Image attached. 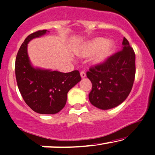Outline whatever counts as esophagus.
Returning a JSON list of instances; mask_svg holds the SVG:
<instances>
[{"label":"esophagus","mask_w":155,"mask_h":155,"mask_svg":"<svg viewBox=\"0 0 155 155\" xmlns=\"http://www.w3.org/2000/svg\"><path fill=\"white\" fill-rule=\"evenodd\" d=\"M80 76H81V77L82 78H84L86 76V74H85V72H84V71H81V72L80 73Z\"/></svg>","instance_id":"34e87169"}]
</instances>
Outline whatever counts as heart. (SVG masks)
<instances>
[{"label": "heart", "instance_id": "1", "mask_svg": "<svg viewBox=\"0 0 155 155\" xmlns=\"http://www.w3.org/2000/svg\"><path fill=\"white\" fill-rule=\"evenodd\" d=\"M115 47L116 44L113 40H106L104 37H98L81 45L78 48L76 54L84 58L93 55L91 59L92 63L95 65H100L111 57Z\"/></svg>", "mask_w": 155, "mask_h": 155}]
</instances>
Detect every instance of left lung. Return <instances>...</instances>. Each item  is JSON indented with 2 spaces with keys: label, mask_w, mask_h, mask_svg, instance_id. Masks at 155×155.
<instances>
[{
  "label": "left lung",
  "mask_w": 155,
  "mask_h": 155,
  "mask_svg": "<svg viewBox=\"0 0 155 155\" xmlns=\"http://www.w3.org/2000/svg\"><path fill=\"white\" fill-rule=\"evenodd\" d=\"M135 76V52L124 37L120 51L87 72L93 86L89 94L90 101L100 110L116 107L128 97Z\"/></svg>",
  "instance_id": "1"
}]
</instances>
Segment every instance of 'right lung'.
Returning a JSON list of instances; mask_svg holds the SVG:
<instances>
[{
	"label": "right lung",
	"mask_w": 155,
	"mask_h": 155,
	"mask_svg": "<svg viewBox=\"0 0 155 155\" xmlns=\"http://www.w3.org/2000/svg\"><path fill=\"white\" fill-rule=\"evenodd\" d=\"M48 32L38 31L25 39L17 54L15 76L26 104L37 113L51 115L59 113L65 106L68 93L81 79L78 71L62 73L33 66L28 54V42Z\"/></svg>",
	"instance_id": "obj_1"
}]
</instances>
